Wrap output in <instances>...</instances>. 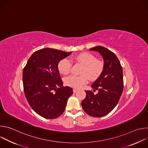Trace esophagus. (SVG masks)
Wrapping results in <instances>:
<instances>
[{"label":"esophagus","mask_w":148,"mask_h":148,"mask_svg":"<svg viewBox=\"0 0 148 148\" xmlns=\"http://www.w3.org/2000/svg\"><path fill=\"white\" fill-rule=\"evenodd\" d=\"M77 91H78V90H77V89H75V88H74V89H73V92H74V93H75L76 92H77Z\"/></svg>","instance_id":"1"}]
</instances>
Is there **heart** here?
<instances>
[{"label":"heart","mask_w":148,"mask_h":148,"mask_svg":"<svg viewBox=\"0 0 148 148\" xmlns=\"http://www.w3.org/2000/svg\"><path fill=\"white\" fill-rule=\"evenodd\" d=\"M71 60L82 65L80 71L81 75H71L64 79L66 85L74 88H80L88 82V77L90 80L97 79L101 74L103 69V62L97 60L96 57L88 53L78 54L71 58ZM71 61L68 58L61 60L58 64L59 72L63 74H68L71 68Z\"/></svg>","instance_id":"heart-1"}]
</instances>
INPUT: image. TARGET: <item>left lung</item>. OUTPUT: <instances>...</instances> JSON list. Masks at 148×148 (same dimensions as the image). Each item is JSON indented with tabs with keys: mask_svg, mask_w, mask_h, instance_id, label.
Returning a JSON list of instances; mask_svg holds the SVG:
<instances>
[{
	"mask_svg": "<svg viewBox=\"0 0 148 148\" xmlns=\"http://www.w3.org/2000/svg\"><path fill=\"white\" fill-rule=\"evenodd\" d=\"M98 51L103 60V69L100 76L92 84L94 91H86V97L81 102L88 115L102 117L109 114L119 102L123 89V71L116 56L104 47L98 46L90 49Z\"/></svg>",
	"mask_w": 148,
	"mask_h": 148,
	"instance_id": "left-lung-1",
	"label": "left lung"
}]
</instances>
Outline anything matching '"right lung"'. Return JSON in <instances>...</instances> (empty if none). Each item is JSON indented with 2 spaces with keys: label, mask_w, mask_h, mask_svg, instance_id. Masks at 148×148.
Listing matches in <instances>:
<instances>
[{
  "label": "right lung",
  "mask_w": 148,
  "mask_h": 148,
  "mask_svg": "<svg viewBox=\"0 0 148 148\" xmlns=\"http://www.w3.org/2000/svg\"><path fill=\"white\" fill-rule=\"evenodd\" d=\"M71 52L51 48L35 51L23 71L25 97L32 108L46 119H54L64 112L72 88L63 87L58 70L59 61Z\"/></svg>",
  "instance_id": "right-lung-1"
}]
</instances>
